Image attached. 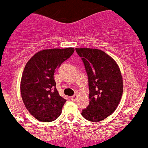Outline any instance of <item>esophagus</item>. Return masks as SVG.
<instances>
[{
	"mask_svg": "<svg viewBox=\"0 0 148 148\" xmlns=\"http://www.w3.org/2000/svg\"><path fill=\"white\" fill-rule=\"evenodd\" d=\"M77 95H74L71 97V99L72 101H75V100L77 99Z\"/></svg>",
	"mask_w": 148,
	"mask_h": 148,
	"instance_id": "1",
	"label": "esophagus"
}]
</instances>
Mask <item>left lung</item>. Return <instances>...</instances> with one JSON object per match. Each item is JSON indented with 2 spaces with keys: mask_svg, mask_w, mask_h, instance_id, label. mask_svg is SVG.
<instances>
[{
  "mask_svg": "<svg viewBox=\"0 0 148 148\" xmlns=\"http://www.w3.org/2000/svg\"><path fill=\"white\" fill-rule=\"evenodd\" d=\"M75 49L89 80V104L81 114L89 121L99 122L112 114L120 103L123 90L121 72L115 60L101 49Z\"/></svg>",
  "mask_w": 148,
  "mask_h": 148,
  "instance_id": "obj_1",
  "label": "left lung"
}]
</instances>
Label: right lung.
Instances as JSON below:
<instances>
[{
	"label": "right lung",
	"mask_w": 148,
	"mask_h": 148,
	"mask_svg": "<svg viewBox=\"0 0 148 148\" xmlns=\"http://www.w3.org/2000/svg\"><path fill=\"white\" fill-rule=\"evenodd\" d=\"M72 47L43 49L26 63L20 84L21 95L26 109L41 122L55 120L66 100L56 88L54 72L74 53Z\"/></svg>",
	"instance_id": "1"
}]
</instances>
